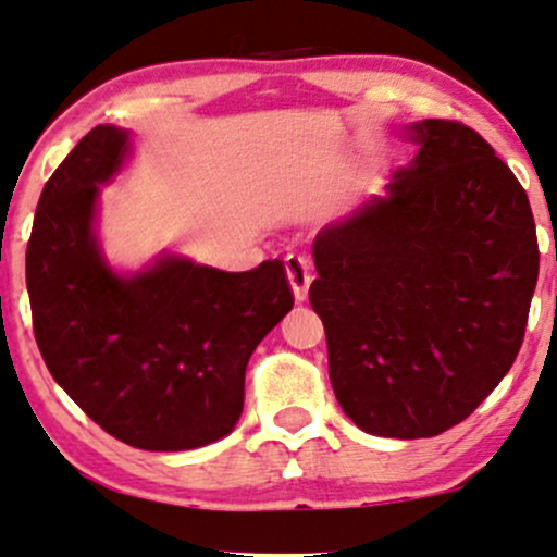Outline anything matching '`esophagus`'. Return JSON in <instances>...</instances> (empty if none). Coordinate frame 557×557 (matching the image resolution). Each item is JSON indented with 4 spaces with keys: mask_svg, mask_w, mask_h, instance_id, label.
Here are the masks:
<instances>
[{
    "mask_svg": "<svg viewBox=\"0 0 557 557\" xmlns=\"http://www.w3.org/2000/svg\"><path fill=\"white\" fill-rule=\"evenodd\" d=\"M285 272L287 280H290L293 296H296V300H306L308 287H311V267H308V261L304 257L290 253V257L285 259Z\"/></svg>",
    "mask_w": 557,
    "mask_h": 557,
    "instance_id": "1",
    "label": "esophagus"
}]
</instances>
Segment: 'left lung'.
I'll list each match as a JSON object with an SVG mask.
<instances>
[{"mask_svg": "<svg viewBox=\"0 0 557 557\" xmlns=\"http://www.w3.org/2000/svg\"><path fill=\"white\" fill-rule=\"evenodd\" d=\"M410 169L313 240L308 300L334 397L360 431L431 438L500 384L540 272L524 186L461 122L412 124Z\"/></svg>", "mask_w": 557, "mask_h": 557, "instance_id": "obj_1", "label": "left lung"}]
</instances>
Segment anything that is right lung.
Masks as SVG:
<instances>
[{
    "label": "right lung",
    "mask_w": 557,
    "mask_h": 557,
    "mask_svg": "<svg viewBox=\"0 0 557 557\" xmlns=\"http://www.w3.org/2000/svg\"><path fill=\"white\" fill-rule=\"evenodd\" d=\"M126 150L124 129L96 126L46 181L25 251L33 332L92 423L134 448L186 451L238 423L246 363L293 290L280 259L223 272L165 257L132 277L113 272L92 218Z\"/></svg>",
    "instance_id": "add662e5"
}]
</instances>
